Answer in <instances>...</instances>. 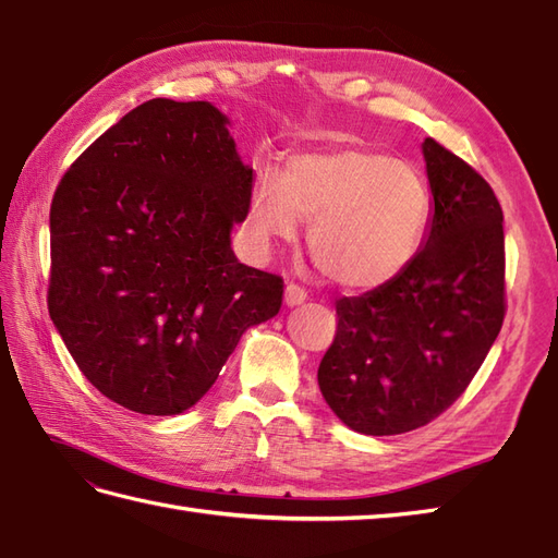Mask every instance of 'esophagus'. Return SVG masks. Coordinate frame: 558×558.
Listing matches in <instances>:
<instances>
[{
  "instance_id": "obj_1",
  "label": "esophagus",
  "mask_w": 558,
  "mask_h": 558,
  "mask_svg": "<svg viewBox=\"0 0 558 558\" xmlns=\"http://www.w3.org/2000/svg\"><path fill=\"white\" fill-rule=\"evenodd\" d=\"M306 302V292L300 286H290L286 288V306H300Z\"/></svg>"
}]
</instances>
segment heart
<instances>
[{
    "label": "heart",
    "instance_id": "heart-1",
    "mask_svg": "<svg viewBox=\"0 0 558 558\" xmlns=\"http://www.w3.org/2000/svg\"><path fill=\"white\" fill-rule=\"evenodd\" d=\"M429 210V189L408 162L342 146L294 153L280 177L260 172L246 225L254 244L268 248L294 242L300 222H310L316 268L345 290H374L417 256Z\"/></svg>",
    "mask_w": 558,
    "mask_h": 558
}]
</instances>
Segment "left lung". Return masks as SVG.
<instances>
[{
	"label": "left lung",
	"mask_w": 558,
	"mask_h": 558,
	"mask_svg": "<svg viewBox=\"0 0 558 558\" xmlns=\"http://www.w3.org/2000/svg\"><path fill=\"white\" fill-rule=\"evenodd\" d=\"M432 218L412 264L336 302L338 333L318 388L352 432L393 436L462 396L504 324V213L492 186L424 138Z\"/></svg>",
	"instance_id": "1"
}]
</instances>
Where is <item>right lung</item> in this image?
<instances>
[{
    "label": "right lung",
    "mask_w": 558,
    "mask_h": 558,
    "mask_svg": "<svg viewBox=\"0 0 558 558\" xmlns=\"http://www.w3.org/2000/svg\"><path fill=\"white\" fill-rule=\"evenodd\" d=\"M254 168L216 105L153 98L81 153L50 208L47 310L83 376L138 414L208 393L282 280L236 260Z\"/></svg>",
    "instance_id": "obj_1"
}]
</instances>
